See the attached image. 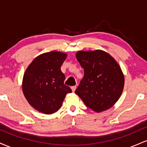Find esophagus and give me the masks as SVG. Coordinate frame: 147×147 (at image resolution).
<instances>
[{
	"label": "esophagus",
	"mask_w": 147,
	"mask_h": 147,
	"mask_svg": "<svg viewBox=\"0 0 147 147\" xmlns=\"http://www.w3.org/2000/svg\"><path fill=\"white\" fill-rule=\"evenodd\" d=\"M76 88H77V87H76V86H73L71 87V89H72V92H75V90H76Z\"/></svg>",
	"instance_id": "obj_1"
}]
</instances>
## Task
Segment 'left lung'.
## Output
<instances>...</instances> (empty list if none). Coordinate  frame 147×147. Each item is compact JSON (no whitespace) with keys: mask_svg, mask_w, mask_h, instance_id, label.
Returning <instances> with one entry per match:
<instances>
[{"mask_svg":"<svg viewBox=\"0 0 147 147\" xmlns=\"http://www.w3.org/2000/svg\"><path fill=\"white\" fill-rule=\"evenodd\" d=\"M76 58L84 68V75L75 94L95 112L111 109L124 86V76L119 64L101 50L78 51Z\"/></svg>","mask_w":147,"mask_h":147,"instance_id":"8db88e82","label":"left lung"}]
</instances>
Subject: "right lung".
Returning <instances> with one entry per match:
<instances>
[{
    "instance_id": "right-lung-1",
    "label": "right lung",
    "mask_w": 147,
    "mask_h": 147,
    "mask_svg": "<svg viewBox=\"0 0 147 147\" xmlns=\"http://www.w3.org/2000/svg\"><path fill=\"white\" fill-rule=\"evenodd\" d=\"M67 54L51 51L41 54L28 65L23 75L22 90L28 103L42 113L57 112L70 87L64 84L65 75L61 66Z\"/></svg>"
}]
</instances>
